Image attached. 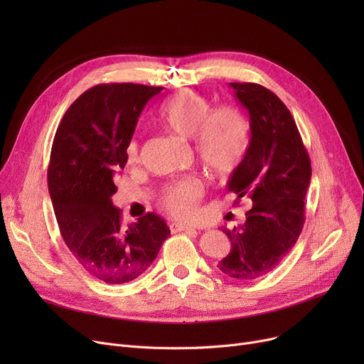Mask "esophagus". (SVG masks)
<instances>
[{"mask_svg": "<svg viewBox=\"0 0 364 364\" xmlns=\"http://www.w3.org/2000/svg\"><path fill=\"white\" fill-rule=\"evenodd\" d=\"M171 230L172 232H186V233H196V228L192 225H186V224H177V223H172L171 225Z\"/></svg>", "mask_w": 364, "mask_h": 364, "instance_id": "1", "label": "esophagus"}]
</instances>
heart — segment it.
<instances>
[{"label":"heart","mask_w":364,"mask_h":364,"mask_svg":"<svg viewBox=\"0 0 364 364\" xmlns=\"http://www.w3.org/2000/svg\"><path fill=\"white\" fill-rule=\"evenodd\" d=\"M213 103L205 95L183 90L171 97L162 107L161 122L177 136L195 140L196 155L202 165L213 174L225 176L242 162L250 144V127L235 105ZM129 161L139 158L140 146L132 140L128 146ZM203 195L202 183L196 178H184L169 186L161 199L165 211L177 218H188L196 211Z\"/></svg>","instance_id":"b5f03b06"}]
</instances>
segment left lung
<instances>
[{
  "instance_id": "left-lung-1",
  "label": "left lung",
  "mask_w": 364,
  "mask_h": 364,
  "mask_svg": "<svg viewBox=\"0 0 364 364\" xmlns=\"http://www.w3.org/2000/svg\"><path fill=\"white\" fill-rule=\"evenodd\" d=\"M230 87L250 113L251 140L227 188L254 205L242 225L221 227L232 250L217 267L235 280H254L273 272L301 235L311 162L289 109L274 92L252 82Z\"/></svg>"
}]
</instances>
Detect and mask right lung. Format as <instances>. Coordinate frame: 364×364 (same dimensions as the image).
Returning <instances> with one entry per match:
<instances>
[{"label":"right lung","instance_id":"add662e5","mask_svg":"<svg viewBox=\"0 0 364 364\" xmlns=\"http://www.w3.org/2000/svg\"><path fill=\"white\" fill-rule=\"evenodd\" d=\"M164 87L100 84L76 99L55 131L48 190L69 251L84 269L110 284L141 276L169 236L155 213L128 225L114 208V176L124 169L141 110Z\"/></svg>","mask_w":364,"mask_h":364}]
</instances>
